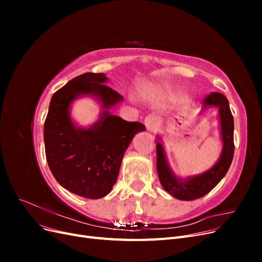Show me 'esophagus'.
<instances>
[{"label":"esophagus","mask_w":262,"mask_h":262,"mask_svg":"<svg viewBox=\"0 0 262 262\" xmlns=\"http://www.w3.org/2000/svg\"><path fill=\"white\" fill-rule=\"evenodd\" d=\"M144 124L146 126V130L148 132H153L156 130L157 128V119L154 115H148L146 116L145 120H144Z\"/></svg>","instance_id":"1"}]
</instances>
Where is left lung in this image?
Listing matches in <instances>:
<instances>
[{
    "label": "left lung",
    "instance_id": "1",
    "mask_svg": "<svg viewBox=\"0 0 262 262\" xmlns=\"http://www.w3.org/2000/svg\"><path fill=\"white\" fill-rule=\"evenodd\" d=\"M219 108L221 139L223 142L221 156L215 165L200 175L189 176L186 179L177 177L169 167L161 142L156 143V168L163 188L176 199L184 201L195 200L209 193L223 179L232 164L234 156V119L227 98L221 93H211L203 99L202 112ZM157 140L161 139L157 137Z\"/></svg>",
    "mask_w": 262,
    "mask_h": 262
}]
</instances>
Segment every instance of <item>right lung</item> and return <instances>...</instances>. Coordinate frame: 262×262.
Listing matches in <instances>:
<instances>
[{
    "mask_svg": "<svg viewBox=\"0 0 262 262\" xmlns=\"http://www.w3.org/2000/svg\"><path fill=\"white\" fill-rule=\"evenodd\" d=\"M104 73H84L53 94L43 125L46 157L53 177L69 191L87 199L107 195L116 184L125 149L133 137L145 130L110 114L123 97L105 85ZM91 96L103 113L90 128L77 127L69 115L72 102Z\"/></svg>",
    "mask_w": 262,
    "mask_h": 262,
    "instance_id": "obj_1",
    "label": "right lung"
}]
</instances>
